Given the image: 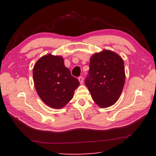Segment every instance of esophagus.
<instances>
[{
	"mask_svg": "<svg viewBox=\"0 0 156 156\" xmlns=\"http://www.w3.org/2000/svg\"><path fill=\"white\" fill-rule=\"evenodd\" d=\"M78 80L80 82V83L82 84H83V78L82 77V76H80V77H78Z\"/></svg>",
	"mask_w": 156,
	"mask_h": 156,
	"instance_id": "obj_1",
	"label": "esophagus"
}]
</instances>
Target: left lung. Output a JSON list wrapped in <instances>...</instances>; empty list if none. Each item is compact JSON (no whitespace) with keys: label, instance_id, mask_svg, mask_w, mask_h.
Segmentation results:
<instances>
[{"label":"left lung","instance_id":"8db88e82","mask_svg":"<svg viewBox=\"0 0 156 156\" xmlns=\"http://www.w3.org/2000/svg\"><path fill=\"white\" fill-rule=\"evenodd\" d=\"M85 84L93 101L102 108L114 105L122 93L125 80L124 62L111 50L96 53L90 58Z\"/></svg>","mask_w":156,"mask_h":156}]
</instances>
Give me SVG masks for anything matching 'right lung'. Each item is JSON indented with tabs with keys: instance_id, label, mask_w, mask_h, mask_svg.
<instances>
[{
	"instance_id": "obj_1",
	"label": "right lung",
	"mask_w": 156,
	"mask_h": 156,
	"mask_svg": "<svg viewBox=\"0 0 156 156\" xmlns=\"http://www.w3.org/2000/svg\"><path fill=\"white\" fill-rule=\"evenodd\" d=\"M35 88L39 97L51 108H61L72 100L80 84L64 66L62 56L50 54L39 58L33 69Z\"/></svg>"
}]
</instances>
